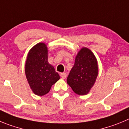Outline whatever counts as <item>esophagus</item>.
Wrapping results in <instances>:
<instances>
[{
  "instance_id": "esophagus-1",
  "label": "esophagus",
  "mask_w": 129,
  "mask_h": 129,
  "mask_svg": "<svg viewBox=\"0 0 129 129\" xmlns=\"http://www.w3.org/2000/svg\"><path fill=\"white\" fill-rule=\"evenodd\" d=\"M60 76L62 77V79H65L67 77V74L66 73H60Z\"/></svg>"
}]
</instances>
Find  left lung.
Masks as SVG:
<instances>
[{
    "mask_svg": "<svg viewBox=\"0 0 129 129\" xmlns=\"http://www.w3.org/2000/svg\"><path fill=\"white\" fill-rule=\"evenodd\" d=\"M98 74V62L92 52L83 47L78 53L67 83L78 95H85L94 84Z\"/></svg>",
    "mask_w": 129,
    "mask_h": 129,
    "instance_id": "1",
    "label": "left lung"
}]
</instances>
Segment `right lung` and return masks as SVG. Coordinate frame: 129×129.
<instances>
[{
  "label": "right lung",
  "instance_id": "right-lung-1",
  "mask_svg": "<svg viewBox=\"0 0 129 129\" xmlns=\"http://www.w3.org/2000/svg\"><path fill=\"white\" fill-rule=\"evenodd\" d=\"M44 43H39L30 49L25 64V73L30 87L38 96L48 93L60 78L54 67L47 61L48 53Z\"/></svg>",
  "mask_w": 129,
  "mask_h": 129
}]
</instances>
